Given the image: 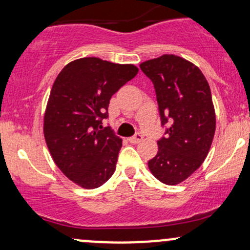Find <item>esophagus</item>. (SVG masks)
<instances>
[{
    "label": "esophagus",
    "mask_w": 250,
    "mask_h": 250,
    "mask_svg": "<svg viewBox=\"0 0 250 250\" xmlns=\"http://www.w3.org/2000/svg\"><path fill=\"white\" fill-rule=\"evenodd\" d=\"M143 140V136L141 134H136L135 135V136H133V137H130V139H129V142L130 143H140Z\"/></svg>",
    "instance_id": "34e87169"
}]
</instances>
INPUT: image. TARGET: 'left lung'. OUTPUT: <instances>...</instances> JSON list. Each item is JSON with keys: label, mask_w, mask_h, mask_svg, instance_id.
<instances>
[{"label": "left lung", "mask_w": 250, "mask_h": 250, "mask_svg": "<svg viewBox=\"0 0 250 250\" xmlns=\"http://www.w3.org/2000/svg\"><path fill=\"white\" fill-rule=\"evenodd\" d=\"M140 68L154 83L161 123H171L167 137L157 141L149 170L162 183L179 185L201 167L211 147L216 116L210 88L199 67L171 54Z\"/></svg>", "instance_id": "8db88e82"}]
</instances>
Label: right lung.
<instances>
[{
    "mask_svg": "<svg viewBox=\"0 0 250 250\" xmlns=\"http://www.w3.org/2000/svg\"><path fill=\"white\" fill-rule=\"evenodd\" d=\"M137 71L134 64L82 57L68 63L51 87L44 140L55 165L80 187H101L115 171L122 140L110 128L101 131L102 120L111 96Z\"/></svg>",
    "mask_w": 250,
    "mask_h": 250,
    "instance_id": "1",
    "label": "right lung"
}]
</instances>
